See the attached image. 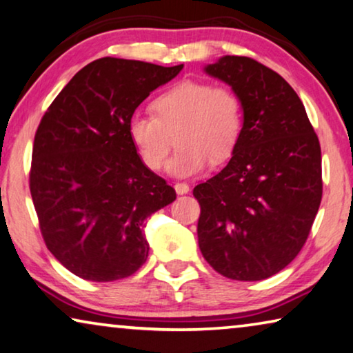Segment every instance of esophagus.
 <instances>
[{
  "label": "esophagus",
  "instance_id": "obj_1",
  "mask_svg": "<svg viewBox=\"0 0 353 353\" xmlns=\"http://www.w3.org/2000/svg\"><path fill=\"white\" fill-rule=\"evenodd\" d=\"M174 190H176L177 194H187L188 192H190V187H188L187 183H183V182H177L174 185Z\"/></svg>",
  "mask_w": 353,
  "mask_h": 353
}]
</instances>
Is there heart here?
Wrapping results in <instances>:
<instances>
[{"label":"heart","mask_w":353,"mask_h":353,"mask_svg":"<svg viewBox=\"0 0 353 353\" xmlns=\"http://www.w3.org/2000/svg\"><path fill=\"white\" fill-rule=\"evenodd\" d=\"M155 115H131L128 136L141 161L152 171L165 168L177 134V154L168 174L193 177L214 161L228 160L239 144L244 109L239 94L228 87L203 81H182L152 103Z\"/></svg>","instance_id":"b5f03b06"}]
</instances>
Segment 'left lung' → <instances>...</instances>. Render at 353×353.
Returning a JSON list of instances; mask_svg holds the SVG:
<instances>
[{
	"mask_svg": "<svg viewBox=\"0 0 353 353\" xmlns=\"http://www.w3.org/2000/svg\"><path fill=\"white\" fill-rule=\"evenodd\" d=\"M239 94L244 128L228 165L193 188L198 244L219 274L263 281L306 243L322 201V152L296 92L261 63L225 55L204 66Z\"/></svg>",
	"mask_w": 353,
	"mask_h": 353,
	"instance_id": "1",
	"label": "left lung"
}]
</instances>
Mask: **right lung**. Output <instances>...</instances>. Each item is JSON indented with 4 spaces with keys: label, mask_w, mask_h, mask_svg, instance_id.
<instances>
[{
    "label": "right lung",
    "mask_w": 353,
    "mask_h": 353,
    "mask_svg": "<svg viewBox=\"0 0 353 353\" xmlns=\"http://www.w3.org/2000/svg\"><path fill=\"white\" fill-rule=\"evenodd\" d=\"M182 68L94 60L42 117L33 144L31 198L47 249L72 274L112 282L145 263V219L174 201L176 192L141 161L128 122Z\"/></svg>",
    "instance_id": "right-lung-1"
}]
</instances>
